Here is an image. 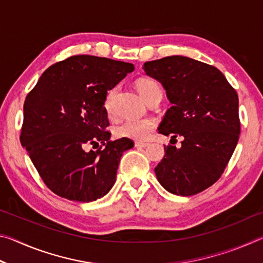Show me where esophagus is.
<instances>
[{"instance_id": "esophagus-1", "label": "esophagus", "mask_w": 263, "mask_h": 263, "mask_svg": "<svg viewBox=\"0 0 263 263\" xmlns=\"http://www.w3.org/2000/svg\"><path fill=\"white\" fill-rule=\"evenodd\" d=\"M149 144L148 142H140V141H136L135 142V146L136 147H138V148H145V147H147Z\"/></svg>"}]
</instances>
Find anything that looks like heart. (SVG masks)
<instances>
[{
	"label": "heart",
	"instance_id": "heart-1",
	"mask_svg": "<svg viewBox=\"0 0 263 263\" xmlns=\"http://www.w3.org/2000/svg\"><path fill=\"white\" fill-rule=\"evenodd\" d=\"M137 90L140 96L145 101L155 91H161L159 83L153 79L142 78L139 79L136 83ZM117 88H112L108 91L104 100V110L108 114L112 112L114 108V100ZM155 123L153 119H138V121H126L121 124L115 130V133L117 137L121 138H128L132 140H145L149 137L151 132L153 131Z\"/></svg>",
	"mask_w": 263,
	"mask_h": 263
}]
</instances>
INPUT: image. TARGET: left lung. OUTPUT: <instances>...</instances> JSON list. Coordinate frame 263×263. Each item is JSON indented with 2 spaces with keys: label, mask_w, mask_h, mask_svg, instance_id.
I'll return each instance as SVG.
<instances>
[{
  "label": "left lung",
  "mask_w": 263,
  "mask_h": 263,
  "mask_svg": "<svg viewBox=\"0 0 263 263\" xmlns=\"http://www.w3.org/2000/svg\"><path fill=\"white\" fill-rule=\"evenodd\" d=\"M142 68L162 84L172 104L159 133L182 138L180 148L164 146L154 169L159 183L177 196L201 193L221 176L238 144L237 92L219 69L188 57L147 61Z\"/></svg>",
  "instance_id": "8db88e82"
}]
</instances>
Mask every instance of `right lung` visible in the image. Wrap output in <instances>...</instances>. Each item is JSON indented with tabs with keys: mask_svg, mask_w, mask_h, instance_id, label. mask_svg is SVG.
Returning a JSON list of instances; mask_svg holds the SVG:
<instances>
[{
	"mask_svg": "<svg viewBox=\"0 0 263 263\" xmlns=\"http://www.w3.org/2000/svg\"><path fill=\"white\" fill-rule=\"evenodd\" d=\"M135 70L128 62L74 55L48 67L24 102L22 146L53 193L89 203L112 188L123 153L133 141L110 140L104 100ZM104 145L87 151L89 145Z\"/></svg>",
	"mask_w": 263,
	"mask_h": 263,
	"instance_id": "obj_1",
	"label": "right lung"
}]
</instances>
